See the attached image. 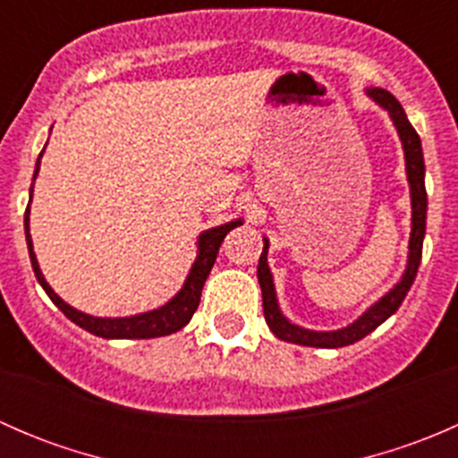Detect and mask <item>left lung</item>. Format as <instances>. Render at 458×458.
<instances>
[{"label":"left lung","mask_w":458,"mask_h":458,"mask_svg":"<svg viewBox=\"0 0 458 458\" xmlns=\"http://www.w3.org/2000/svg\"><path fill=\"white\" fill-rule=\"evenodd\" d=\"M366 92L374 101H377L378 106H381V108H386L387 113H390V119L394 122L396 132H399L401 137V146H403L405 173H408L410 199H412V233H410L408 266H405V272L403 276H401L399 284H396L386 297H381L374 306L368 308L357 321L350 323L348 327H341V330L315 332V330H306V327L294 326V323H290L288 318L281 315L279 303H276L275 284H272L270 267H267V239H263V252L261 257H259V267H257L259 285H261V297H263V317H266L267 327L275 332V336H279L281 341H288V344L310 345V348H344V345H350L354 344V341L368 336L372 330H377L387 317H392L396 310H399L405 294H408L410 285L414 284L419 263H421L423 237H426V212H428L426 164H423L421 140H419L417 131H414L412 123H410L408 117H405V110L401 108L399 101L394 99V95H390V92L383 90V88H368Z\"/></svg>","instance_id":"1"}]
</instances>
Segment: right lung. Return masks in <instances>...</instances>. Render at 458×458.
<instances>
[{
    "mask_svg": "<svg viewBox=\"0 0 458 458\" xmlns=\"http://www.w3.org/2000/svg\"><path fill=\"white\" fill-rule=\"evenodd\" d=\"M41 155L44 150L39 152V159L35 164V174H32V182H35L37 173H39V164H41ZM30 199H32V186H30ZM30 203L26 208L24 215V228H26V243H29V255H30V263L32 270H35L37 281H39L41 288L46 290V294L50 297V301L59 308L72 323H77L80 327L90 332L95 336H104V339H152V336H165L173 335V332L182 330L183 326H188L192 315H195L197 306H199L201 299V290L203 284H206L208 275H210L212 266H215L216 252H219L221 242L225 239V234L230 233L233 228L242 225V219L228 221L224 225H216V228L206 230V233L199 234V242H197V259L192 263L191 272L186 276V284L183 288L170 299L165 306L157 308V310L143 312V315H135V317H90L86 312L75 310L72 306H68L62 297L55 294V290L50 288L48 281L44 279L39 270V263H37L35 252H32V239H30Z\"/></svg>",
    "mask_w": 458,
    "mask_h": 458,
    "instance_id": "1",
    "label": "right lung"
}]
</instances>
